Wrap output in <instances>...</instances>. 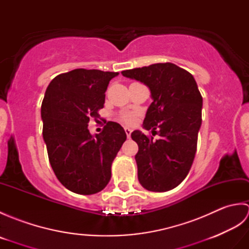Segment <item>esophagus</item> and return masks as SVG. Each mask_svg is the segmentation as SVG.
<instances>
[{"label":"esophagus","instance_id":"1","mask_svg":"<svg viewBox=\"0 0 249 249\" xmlns=\"http://www.w3.org/2000/svg\"><path fill=\"white\" fill-rule=\"evenodd\" d=\"M125 133H126V136H127V138H130L131 129H130V128H128V127H126V128H125Z\"/></svg>","mask_w":249,"mask_h":249}]
</instances>
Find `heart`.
I'll list each match as a JSON object with an SVG mask.
<instances>
[{
  "label": "heart",
  "mask_w": 249,
  "mask_h": 249,
  "mask_svg": "<svg viewBox=\"0 0 249 249\" xmlns=\"http://www.w3.org/2000/svg\"><path fill=\"white\" fill-rule=\"evenodd\" d=\"M120 119H121V121H123L125 124H131V123H134V121H135V114L131 112L122 113L120 115Z\"/></svg>",
  "instance_id": "obj_1"
}]
</instances>
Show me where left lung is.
Masks as SVG:
<instances>
[{
    "mask_svg": "<svg viewBox=\"0 0 249 249\" xmlns=\"http://www.w3.org/2000/svg\"><path fill=\"white\" fill-rule=\"evenodd\" d=\"M149 87L153 103L143 127L160 139L154 141L140 130L131 133L139 146L135 160L140 184L150 192H168L183 182L197 151L202 122V96L193 75L172 63L122 71Z\"/></svg>",
    "mask_w": 249,
    "mask_h": 249,
    "instance_id": "1",
    "label": "left lung"
}]
</instances>
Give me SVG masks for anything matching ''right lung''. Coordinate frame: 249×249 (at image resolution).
Listing matches in <instances>:
<instances>
[{
	"instance_id": "1",
	"label": "right lung",
	"mask_w": 249,
	"mask_h": 249,
	"mask_svg": "<svg viewBox=\"0 0 249 249\" xmlns=\"http://www.w3.org/2000/svg\"><path fill=\"white\" fill-rule=\"evenodd\" d=\"M119 72L78 68L56 76L41 104L43 137L57 179L71 192L93 195L111 178V165L126 140L124 128L108 122L92 136L88 124L104 108L105 92Z\"/></svg>"
}]
</instances>
